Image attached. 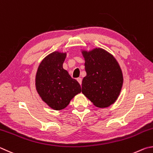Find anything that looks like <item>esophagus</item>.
<instances>
[{"label":"esophagus","instance_id":"esophagus-1","mask_svg":"<svg viewBox=\"0 0 153 153\" xmlns=\"http://www.w3.org/2000/svg\"><path fill=\"white\" fill-rule=\"evenodd\" d=\"M76 80H77V81L79 82V83L81 85V84H82V79L81 78H78Z\"/></svg>","mask_w":153,"mask_h":153}]
</instances>
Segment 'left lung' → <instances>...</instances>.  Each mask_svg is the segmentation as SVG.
Instances as JSON below:
<instances>
[{"label":"left lung","instance_id":"1","mask_svg":"<svg viewBox=\"0 0 153 153\" xmlns=\"http://www.w3.org/2000/svg\"><path fill=\"white\" fill-rule=\"evenodd\" d=\"M87 76L82 81V93L97 108L114 103L123 85L122 69L114 56L101 48L82 50Z\"/></svg>","mask_w":153,"mask_h":153}]
</instances>
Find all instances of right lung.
<instances>
[{"instance_id":"right-lung-1","label":"right lung","mask_w":153,"mask_h":153,"mask_svg":"<svg viewBox=\"0 0 153 153\" xmlns=\"http://www.w3.org/2000/svg\"><path fill=\"white\" fill-rule=\"evenodd\" d=\"M66 52L56 51L43 59L36 75V87L40 97L54 110L66 108L75 95L81 92V85L63 68Z\"/></svg>"}]
</instances>
